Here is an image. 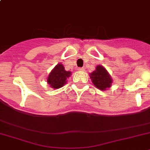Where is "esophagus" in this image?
<instances>
[{"mask_svg":"<svg viewBox=\"0 0 150 150\" xmlns=\"http://www.w3.org/2000/svg\"><path fill=\"white\" fill-rule=\"evenodd\" d=\"M84 68H78V71H81V72H84Z\"/></svg>","mask_w":150,"mask_h":150,"instance_id":"1","label":"esophagus"}]
</instances>
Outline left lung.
Returning <instances> with one entry per match:
<instances>
[{
    "label": "left lung",
    "instance_id": "obj_1",
    "mask_svg": "<svg viewBox=\"0 0 150 150\" xmlns=\"http://www.w3.org/2000/svg\"><path fill=\"white\" fill-rule=\"evenodd\" d=\"M90 78L94 86L103 91L110 88L113 82L111 76L107 69L101 65L97 66L95 71L90 73Z\"/></svg>",
    "mask_w": 150,
    "mask_h": 150
}]
</instances>
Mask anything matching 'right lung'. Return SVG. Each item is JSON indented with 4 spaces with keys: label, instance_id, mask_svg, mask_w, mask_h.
Listing matches in <instances>:
<instances>
[{
    "label": "right lung",
    "instance_id": "add662e5",
    "mask_svg": "<svg viewBox=\"0 0 150 150\" xmlns=\"http://www.w3.org/2000/svg\"><path fill=\"white\" fill-rule=\"evenodd\" d=\"M71 74L70 71H66L62 63H58L47 77V83L54 90L59 89L67 83V78H69Z\"/></svg>",
    "mask_w": 150,
    "mask_h": 150
}]
</instances>
